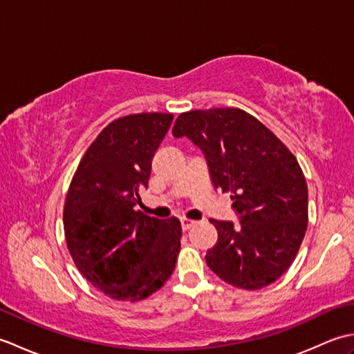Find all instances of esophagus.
<instances>
[{
    "instance_id": "34e87169",
    "label": "esophagus",
    "mask_w": 354,
    "mask_h": 354,
    "mask_svg": "<svg viewBox=\"0 0 354 354\" xmlns=\"http://www.w3.org/2000/svg\"><path fill=\"white\" fill-rule=\"evenodd\" d=\"M196 223V221H192V219H187V217H183L181 219V227H183V230L184 231H187V230H190L193 225Z\"/></svg>"
}]
</instances>
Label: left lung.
I'll list each match as a JSON object with an SVG mask.
<instances>
[{"label": "left lung", "instance_id": "obj_1", "mask_svg": "<svg viewBox=\"0 0 354 354\" xmlns=\"http://www.w3.org/2000/svg\"><path fill=\"white\" fill-rule=\"evenodd\" d=\"M171 133L204 152L213 184L231 193L240 227L209 219L217 243L205 261L223 281L257 290L278 280L301 246L309 221L307 184L297 158L260 120L239 108L179 114Z\"/></svg>", "mask_w": 354, "mask_h": 354}]
</instances>
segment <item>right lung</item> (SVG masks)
Wrapping results in <instances>:
<instances>
[{"instance_id": "obj_1", "label": "right lung", "mask_w": 354, "mask_h": 354, "mask_svg": "<svg viewBox=\"0 0 354 354\" xmlns=\"http://www.w3.org/2000/svg\"><path fill=\"white\" fill-rule=\"evenodd\" d=\"M171 120L164 112L115 118L86 149L66 193L64 231L74 265L118 301L147 298L175 270L181 222L135 209Z\"/></svg>"}]
</instances>
